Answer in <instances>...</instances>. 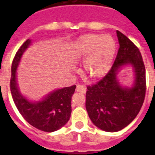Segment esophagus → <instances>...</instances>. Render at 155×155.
<instances>
[{
    "mask_svg": "<svg viewBox=\"0 0 155 155\" xmlns=\"http://www.w3.org/2000/svg\"><path fill=\"white\" fill-rule=\"evenodd\" d=\"M76 92H81V93H86L87 88L84 86H83V85H77V87H76Z\"/></svg>",
    "mask_w": 155,
    "mask_h": 155,
    "instance_id": "esophagus-1",
    "label": "esophagus"
}]
</instances>
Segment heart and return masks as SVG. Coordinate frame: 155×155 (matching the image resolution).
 <instances>
[{"instance_id": "1", "label": "heart", "mask_w": 155, "mask_h": 155, "mask_svg": "<svg viewBox=\"0 0 155 155\" xmlns=\"http://www.w3.org/2000/svg\"><path fill=\"white\" fill-rule=\"evenodd\" d=\"M116 53V42L110 35L86 34L80 36L73 45V57L84 60L85 75L92 80L104 77L113 64Z\"/></svg>"}]
</instances>
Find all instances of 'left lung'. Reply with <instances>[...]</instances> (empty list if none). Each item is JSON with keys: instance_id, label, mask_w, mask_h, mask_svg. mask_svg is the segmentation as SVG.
I'll return each mask as SVG.
<instances>
[{"instance_id": "left-lung-1", "label": "left lung", "mask_w": 155, "mask_h": 155, "mask_svg": "<svg viewBox=\"0 0 155 155\" xmlns=\"http://www.w3.org/2000/svg\"><path fill=\"white\" fill-rule=\"evenodd\" d=\"M120 47L113 67L99 82L87 86L86 109L97 127L117 132L132 122L139 113L146 95V69L139 49L125 35L117 30ZM130 64L135 80L133 87L124 88L116 75L123 65Z\"/></svg>"}]
</instances>
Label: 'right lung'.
Returning <instances> with one entry per match:
<instances>
[{
  "mask_svg": "<svg viewBox=\"0 0 155 155\" xmlns=\"http://www.w3.org/2000/svg\"><path fill=\"white\" fill-rule=\"evenodd\" d=\"M30 44L31 41L26 40L14 56L11 67V94L19 113L30 125L44 132H54L63 127L70 119L71 101L76 86L55 90L40 101H30L23 97L17 83V68L22 54Z\"/></svg>",
  "mask_w": 155,
  "mask_h": 155,
  "instance_id": "obj_1",
  "label": "right lung"
}]
</instances>
